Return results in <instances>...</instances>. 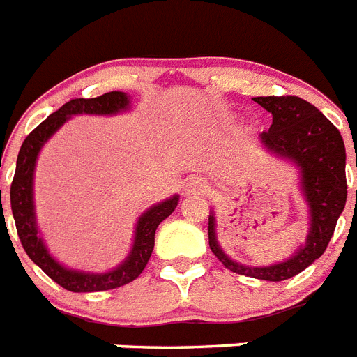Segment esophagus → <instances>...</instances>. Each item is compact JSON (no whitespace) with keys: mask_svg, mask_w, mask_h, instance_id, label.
Returning a JSON list of instances; mask_svg holds the SVG:
<instances>
[{"mask_svg":"<svg viewBox=\"0 0 357 357\" xmlns=\"http://www.w3.org/2000/svg\"><path fill=\"white\" fill-rule=\"evenodd\" d=\"M210 190V186H208L206 181H202V178H199V176H193V178H190V181L186 182V195H204V193Z\"/></svg>","mask_w":357,"mask_h":357,"instance_id":"34e87169","label":"esophagus"}]
</instances>
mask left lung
Listing matches in <instances>:
<instances>
[{
    "mask_svg": "<svg viewBox=\"0 0 357 357\" xmlns=\"http://www.w3.org/2000/svg\"><path fill=\"white\" fill-rule=\"evenodd\" d=\"M255 101L273 114L269 130L259 134L261 147L298 171V186L306 201L310 225L306 241L295 255L278 264L264 267L239 264L225 255L219 245L213 210L208 218V239L213 255L232 273L258 280L282 282L302 273L326 250L347 202V153L341 132L312 102L295 96H269L255 98Z\"/></svg>",
    "mask_w": 357,
    "mask_h": 357,
    "instance_id": "1",
    "label": "left lung"
}]
</instances>
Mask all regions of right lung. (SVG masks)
Listing matches in <instances>:
<instances>
[{"label": "right lung", "instance_id": "obj_1", "mask_svg": "<svg viewBox=\"0 0 357 357\" xmlns=\"http://www.w3.org/2000/svg\"><path fill=\"white\" fill-rule=\"evenodd\" d=\"M127 110H130V96H127L125 92H108L92 99H71L62 105L56 112L47 116V119H44L24 139L22 149L18 153L16 173H14L13 186H10V208H13L20 241L34 264L38 265L51 280H55L59 286L68 291H107V289H116V287L136 280L153 255L156 228L165 218H169L171 213L175 212L176 204H178V195H173L147 208L136 221L129 256L107 273H88V271L66 267L59 259L53 258L44 238L40 236L36 210H34V169H36V160H38L42 147L73 116H81V114L114 116V114L127 112Z\"/></svg>", "mask_w": 357, "mask_h": 357}]
</instances>
